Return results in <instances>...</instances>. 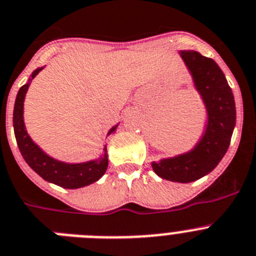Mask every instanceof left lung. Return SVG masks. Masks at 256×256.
Listing matches in <instances>:
<instances>
[{"instance_id": "left-lung-1", "label": "left lung", "mask_w": 256, "mask_h": 256, "mask_svg": "<svg viewBox=\"0 0 256 256\" xmlns=\"http://www.w3.org/2000/svg\"><path fill=\"white\" fill-rule=\"evenodd\" d=\"M180 56L206 106V130L190 152L152 162V167L164 180L192 182L210 174L226 155L236 126V104L232 89L215 60L194 50H181Z\"/></svg>"}]
</instances>
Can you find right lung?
Returning <instances> with one entry per match:
<instances>
[{
	"label": "right lung",
	"mask_w": 256,
	"mask_h": 256,
	"mask_svg": "<svg viewBox=\"0 0 256 256\" xmlns=\"http://www.w3.org/2000/svg\"><path fill=\"white\" fill-rule=\"evenodd\" d=\"M37 68L32 72L30 80L27 84H24L19 89L16 100L14 104V115H12V124H14V133L16 144L20 150V154L23 155L24 160L27 162L37 174H40L44 180L53 182L58 186L66 188V189H78V188L86 186L102 178L108 166V159H107V149L104 148L102 155L96 160H89L85 163H64V162L56 160L52 158L48 154L32 141L30 134L26 130L23 120V106L26 93L28 90L32 78L42 70ZM118 124L112 126L107 136L116 130Z\"/></svg>",
	"instance_id": "add662e5"
}]
</instances>
